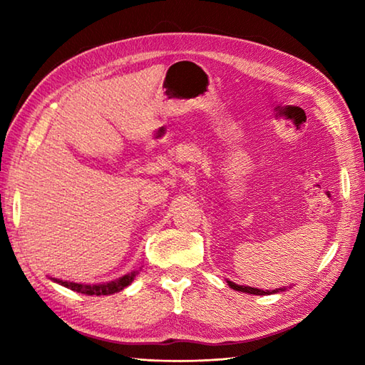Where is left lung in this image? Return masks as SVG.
<instances>
[{
    "label": "left lung",
    "mask_w": 365,
    "mask_h": 365,
    "mask_svg": "<svg viewBox=\"0 0 365 365\" xmlns=\"http://www.w3.org/2000/svg\"><path fill=\"white\" fill-rule=\"evenodd\" d=\"M227 284H229L230 289H234V290H237V292H243V293H251V294H273V293L284 292V290H285V287H284V289H276V290H271V292H269V290H260V289H255V287L238 285V284L232 282V281H227Z\"/></svg>",
    "instance_id": "1"
}]
</instances>
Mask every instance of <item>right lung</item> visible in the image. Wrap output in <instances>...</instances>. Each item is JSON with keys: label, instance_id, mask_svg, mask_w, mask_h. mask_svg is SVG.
<instances>
[{"label": "right lung", "instance_id": "add662e5", "mask_svg": "<svg viewBox=\"0 0 365 365\" xmlns=\"http://www.w3.org/2000/svg\"><path fill=\"white\" fill-rule=\"evenodd\" d=\"M138 274V271H133V273L122 276L119 279H115V281L111 282H106V284H92V285H84V284H76V282H68V281H59V279H53L54 282H58L61 285L67 287V289H71L73 292H78V293H84V294H113V293H118L120 290L125 289L131 282H133L135 276Z\"/></svg>", "mask_w": 365, "mask_h": 365}]
</instances>
